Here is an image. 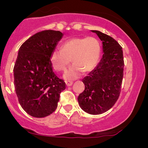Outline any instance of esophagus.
<instances>
[{"label": "esophagus", "instance_id": "obj_1", "mask_svg": "<svg viewBox=\"0 0 148 148\" xmlns=\"http://www.w3.org/2000/svg\"><path fill=\"white\" fill-rule=\"evenodd\" d=\"M66 86H71L73 84L72 81H66Z\"/></svg>", "mask_w": 148, "mask_h": 148}]
</instances>
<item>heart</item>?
<instances>
[{
    "label": "heart",
    "mask_w": 148,
    "mask_h": 148,
    "mask_svg": "<svg viewBox=\"0 0 148 148\" xmlns=\"http://www.w3.org/2000/svg\"><path fill=\"white\" fill-rule=\"evenodd\" d=\"M100 46L93 37L73 38L64 44L61 49H56L51 55L54 69L64 71L71 63L74 65L64 74V79L72 81L79 78L84 72H90L96 67L100 58Z\"/></svg>",
    "instance_id": "1"
}]
</instances>
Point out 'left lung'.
Here are the masks:
<instances>
[{
  "label": "left lung",
  "mask_w": 148,
  "mask_h": 148,
  "mask_svg": "<svg viewBox=\"0 0 148 148\" xmlns=\"http://www.w3.org/2000/svg\"><path fill=\"white\" fill-rule=\"evenodd\" d=\"M92 32L102 42L103 54L97 66L82 80L85 90L78 102L86 113L99 115L112 108L120 96L124 58L121 46L113 37L98 30Z\"/></svg>",
  "instance_id": "1"
}]
</instances>
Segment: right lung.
<instances>
[{
  "label": "right lung",
  "mask_w": 148,
  "mask_h": 148,
  "mask_svg": "<svg viewBox=\"0 0 148 148\" xmlns=\"http://www.w3.org/2000/svg\"><path fill=\"white\" fill-rule=\"evenodd\" d=\"M63 34L47 30L30 37L20 47L14 67L18 102L35 118L51 115L58 106L65 83L53 72L51 55Z\"/></svg>",
  "instance_id": "obj_1"
}]
</instances>
